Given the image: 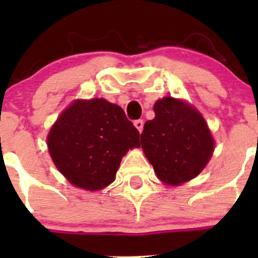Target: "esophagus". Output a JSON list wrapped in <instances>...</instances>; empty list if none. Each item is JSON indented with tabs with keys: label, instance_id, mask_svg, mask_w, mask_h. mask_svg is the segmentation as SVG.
I'll list each match as a JSON object with an SVG mask.
<instances>
[{
	"label": "esophagus",
	"instance_id": "obj_1",
	"mask_svg": "<svg viewBox=\"0 0 258 258\" xmlns=\"http://www.w3.org/2000/svg\"><path fill=\"white\" fill-rule=\"evenodd\" d=\"M135 127H136V128L139 130L140 134H141L142 130H144V121H142V119H137V121H135Z\"/></svg>",
	"mask_w": 258,
	"mask_h": 258
}]
</instances>
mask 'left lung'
I'll list each match as a JSON object with an SVG mask.
<instances>
[{"label":"left lung","mask_w":258,"mask_h":258,"mask_svg":"<svg viewBox=\"0 0 258 258\" xmlns=\"http://www.w3.org/2000/svg\"><path fill=\"white\" fill-rule=\"evenodd\" d=\"M153 111L155 118L144 126L141 146L156 176L173 186L199 176L215 150V141L202 114L173 97L158 100Z\"/></svg>","instance_id":"obj_1"}]
</instances>
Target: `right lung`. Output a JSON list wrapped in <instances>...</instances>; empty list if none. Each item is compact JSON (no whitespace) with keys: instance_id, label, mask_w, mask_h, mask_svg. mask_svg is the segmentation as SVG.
Masks as SVG:
<instances>
[{"instance_id":"add662e5","label":"right lung","mask_w":258,"mask_h":258,"mask_svg":"<svg viewBox=\"0 0 258 258\" xmlns=\"http://www.w3.org/2000/svg\"><path fill=\"white\" fill-rule=\"evenodd\" d=\"M140 132L123 110L103 98L77 100L57 118L47 136L52 161L74 186L107 187L122 157L140 147Z\"/></svg>"}]
</instances>
